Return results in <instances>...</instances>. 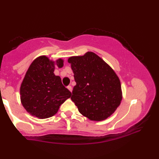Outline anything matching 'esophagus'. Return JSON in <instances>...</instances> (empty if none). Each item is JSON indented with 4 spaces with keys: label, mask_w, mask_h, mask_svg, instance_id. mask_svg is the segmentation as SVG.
<instances>
[{
    "label": "esophagus",
    "mask_w": 159,
    "mask_h": 159,
    "mask_svg": "<svg viewBox=\"0 0 159 159\" xmlns=\"http://www.w3.org/2000/svg\"><path fill=\"white\" fill-rule=\"evenodd\" d=\"M67 88H68V90L70 91V92H72V88H71V86L69 85L68 87H67Z\"/></svg>",
    "instance_id": "obj_1"
}]
</instances>
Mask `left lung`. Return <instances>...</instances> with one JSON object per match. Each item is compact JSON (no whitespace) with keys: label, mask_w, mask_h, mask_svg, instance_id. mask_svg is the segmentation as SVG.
Here are the masks:
<instances>
[{"label":"left lung","mask_w":159,"mask_h":159,"mask_svg":"<svg viewBox=\"0 0 159 159\" xmlns=\"http://www.w3.org/2000/svg\"><path fill=\"white\" fill-rule=\"evenodd\" d=\"M68 62L76 83L71 99L79 112L91 120L107 119L122 100L119 78L108 64L93 52L70 57Z\"/></svg>","instance_id":"1"}]
</instances>
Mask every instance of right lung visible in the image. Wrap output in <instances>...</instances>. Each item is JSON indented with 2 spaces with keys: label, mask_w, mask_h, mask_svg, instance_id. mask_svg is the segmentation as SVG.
Returning a JSON list of instances; mask_svg holds the SVG:
<instances>
[{
  "label": "right lung",
  "mask_w": 159,
  "mask_h": 159,
  "mask_svg": "<svg viewBox=\"0 0 159 159\" xmlns=\"http://www.w3.org/2000/svg\"><path fill=\"white\" fill-rule=\"evenodd\" d=\"M55 66L61 68L64 60H50L45 55L37 57L29 66L20 86V99L26 111L40 119L53 116L61 104L71 96L54 74Z\"/></svg>",
  "instance_id": "obj_1"
}]
</instances>
